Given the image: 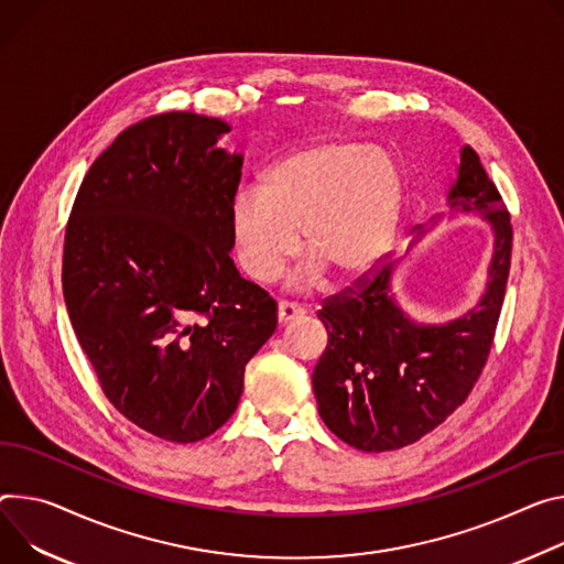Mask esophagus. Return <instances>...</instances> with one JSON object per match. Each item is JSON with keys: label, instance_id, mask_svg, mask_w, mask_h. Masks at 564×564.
<instances>
[{"label": "esophagus", "instance_id": "1", "mask_svg": "<svg viewBox=\"0 0 564 564\" xmlns=\"http://www.w3.org/2000/svg\"><path fill=\"white\" fill-rule=\"evenodd\" d=\"M305 315V311L301 308V305L296 303H290V301H279V324H290L294 319H301Z\"/></svg>", "mask_w": 564, "mask_h": 564}]
</instances>
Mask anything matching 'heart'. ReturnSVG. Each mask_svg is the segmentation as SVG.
<instances>
[{
    "label": "heart",
    "mask_w": 564,
    "mask_h": 564,
    "mask_svg": "<svg viewBox=\"0 0 564 564\" xmlns=\"http://www.w3.org/2000/svg\"><path fill=\"white\" fill-rule=\"evenodd\" d=\"M404 202V175L391 152L357 139H317L288 152L263 177L229 199L238 268L256 283L274 281L301 247L311 256L294 281L369 274L389 251Z\"/></svg>",
    "instance_id": "1"
}]
</instances>
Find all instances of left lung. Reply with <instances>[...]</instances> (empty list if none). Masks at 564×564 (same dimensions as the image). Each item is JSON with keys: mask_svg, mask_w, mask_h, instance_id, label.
I'll return each mask as SVG.
<instances>
[{"mask_svg": "<svg viewBox=\"0 0 564 564\" xmlns=\"http://www.w3.org/2000/svg\"><path fill=\"white\" fill-rule=\"evenodd\" d=\"M452 214H479L495 249L479 303L447 324H419L391 294L393 263L371 270L324 301L317 317L328 344L313 373L326 427L362 452L412 445L466 402L495 339L513 249L506 204L470 148H460Z\"/></svg>", "mask_w": 564, "mask_h": 564, "instance_id": "left-lung-1", "label": "left lung"}]
</instances>
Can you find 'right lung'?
I'll list each match as a JSON object with an SVG mask.
<instances>
[{
    "label": "right lung",
    "mask_w": 564,
    "mask_h": 564,
    "mask_svg": "<svg viewBox=\"0 0 564 564\" xmlns=\"http://www.w3.org/2000/svg\"><path fill=\"white\" fill-rule=\"evenodd\" d=\"M220 119L166 112L91 164L65 231L63 292L100 389L137 427L195 443L236 412L276 301L231 261L242 158Z\"/></svg>",
    "instance_id": "add662e5"
}]
</instances>
